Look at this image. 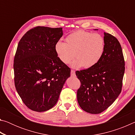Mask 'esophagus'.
<instances>
[{
  "mask_svg": "<svg viewBox=\"0 0 135 135\" xmlns=\"http://www.w3.org/2000/svg\"><path fill=\"white\" fill-rule=\"evenodd\" d=\"M76 75V73H75V71L71 70V76H75Z\"/></svg>",
  "mask_w": 135,
  "mask_h": 135,
  "instance_id": "obj_1",
  "label": "esophagus"
}]
</instances>
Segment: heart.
<instances>
[{"mask_svg": "<svg viewBox=\"0 0 135 135\" xmlns=\"http://www.w3.org/2000/svg\"><path fill=\"white\" fill-rule=\"evenodd\" d=\"M66 43L58 41L55 45V51L59 59L68 64L74 58L71 64L73 68L93 67L99 62L105 50V40L100 34L78 30L70 34L65 38Z\"/></svg>", "mask_w": 135, "mask_h": 135, "instance_id": "obj_1", "label": "heart"}]
</instances>
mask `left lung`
<instances>
[{
	"label": "left lung",
	"instance_id": "8db88e82",
	"mask_svg": "<svg viewBox=\"0 0 135 135\" xmlns=\"http://www.w3.org/2000/svg\"><path fill=\"white\" fill-rule=\"evenodd\" d=\"M104 37L105 50L99 62L92 68L76 72L81 82L77 101L82 109L90 114L105 110L122 91L125 70L122 47L110 34L105 32Z\"/></svg>",
	"mask_w": 135,
	"mask_h": 135
}]
</instances>
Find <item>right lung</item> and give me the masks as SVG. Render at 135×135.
Here are the masks:
<instances>
[{"mask_svg": "<svg viewBox=\"0 0 135 135\" xmlns=\"http://www.w3.org/2000/svg\"><path fill=\"white\" fill-rule=\"evenodd\" d=\"M62 28L38 26L20 40L13 70L16 90L31 110L43 112L56 104L71 70L59 59L55 45Z\"/></svg>", "mask_w": 135, "mask_h": 135, "instance_id": "obj_1", "label": "right lung"}]
</instances>
